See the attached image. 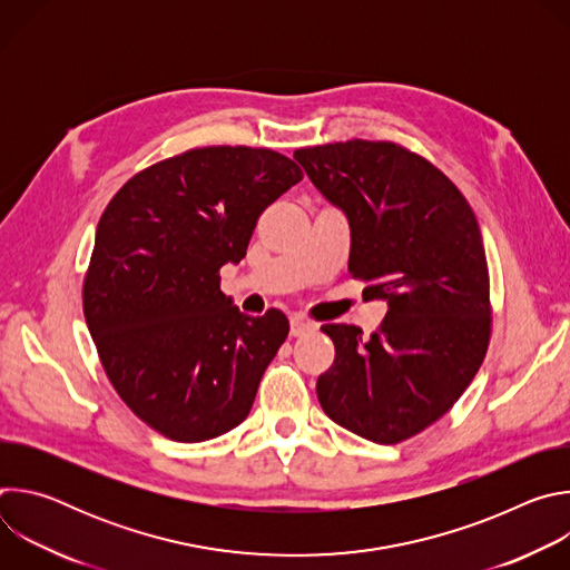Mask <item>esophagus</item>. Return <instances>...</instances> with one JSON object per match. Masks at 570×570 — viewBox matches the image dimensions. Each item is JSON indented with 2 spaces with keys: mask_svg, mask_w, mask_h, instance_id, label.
Instances as JSON below:
<instances>
[{
  "mask_svg": "<svg viewBox=\"0 0 570 570\" xmlns=\"http://www.w3.org/2000/svg\"><path fill=\"white\" fill-rule=\"evenodd\" d=\"M315 330V324L308 322V320H302V317H291V336H304L308 332Z\"/></svg>",
  "mask_w": 570,
  "mask_h": 570,
  "instance_id": "1",
  "label": "esophagus"
}]
</instances>
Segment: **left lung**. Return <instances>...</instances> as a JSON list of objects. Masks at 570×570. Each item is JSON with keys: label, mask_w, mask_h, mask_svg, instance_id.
Returning <instances> with one entry per match:
<instances>
[{"label": "left lung", "mask_w": 570, "mask_h": 570, "mask_svg": "<svg viewBox=\"0 0 570 570\" xmlns=\"http://www.w3.org/2000/svg\"><path fill=\"white\" fill-rule=\"evenodd\" d=\"M315 189L345 212L350 275L387 313L365 338L324 324L334 365L317 379L322 411L376 444L435 424L473 381L492 336L490 271L480 227L460 189L394 141L350 139L297 148Z\"/></svg>", "instance_id": "8db88e82"}]
</instances>
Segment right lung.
I'll use <instances>...</instances> for the list:
<instances>
[{
    "label": "right lung",
    "instance_id": "right-lung-1",
    "mask_svg": "<svg viewBox=\"0 0 570 570\" xmlns=\"http://www.w3.org/2000/svg\"><path fill=\"white\" fill-rule=\"evenodd\" d=\"M299 180L271 148H191L135 174L101 214L83 313L112 387L153 431L205 442L248 417L288 317L240 313L218 271Z\"/></svg>",
    "mask_w": 570,
    "mask_h": 570
}]
</instances>
